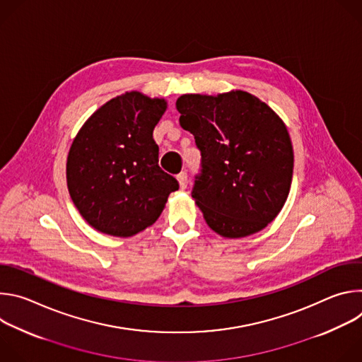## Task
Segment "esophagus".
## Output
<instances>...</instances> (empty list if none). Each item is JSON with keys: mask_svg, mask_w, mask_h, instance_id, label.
I'll use <instances>...</instances> for the list:
<instances>
[{"mask_svg": "<svg viewBox=\"0 0 362 362\" xmlns=\"http://www.w3.org/2000/svg\"><path fill=\"white\" fill-rule=\"evenodd\" d=\"M177 182L180 185V189H186L187 187V173L186 172H180L177 175Z\"/></svg>", "mask_w": 362, "mask_h": 362, "instance_id": "obj_1", "label": "esophagus"}]
</instances>
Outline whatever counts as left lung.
<instances>
[{
    "label": "left lung",
    "mask_w": 362,
    "mask_h": 362,
    "mask_svg": "<svg viewBox=\"0 0 362 362\" xmlns=\"http://www.w3.org/2000/svg\"><path fill=\"white\" fill-rule=\"evenodd\" d=\"M176 109L200 150L192 197L206 223L223 238L262 230L291 189L293 148L285 123L267 103L242 90L183 94Z\"/></svg>",
    "instance_id": "obj_1"
}]
</instances>
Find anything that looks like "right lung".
Wrapping results in <instances>:
<instances>
[{
    "label": "right lung",
    "instance_id": "add662e5",
    "mask_svg": "<svg viewBox=\"0 0 362 362\" xmlns=\"http://www.w3.org/2000/svg\"><path fill=\"white\" fill-rule=\"evenodd\" d=\"M165 98L117 95L83 124L69 151L67 186L80 215L98 232L133 236L158 221L177 180L159 168L153 130Z\"/></svg>",
    "mask_w": 362,
    "mask_h": 362
}]
</instances>
